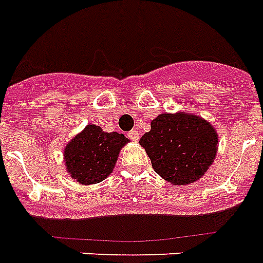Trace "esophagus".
<instances>
[{"mask_svg": "<svg viewBox=\"0 0 263 263\" xmlns=\"http://www.w3.org/2000/svg\"><path fill=\"white\" fill-rule=\"evenodd\" d=\"M127 137L130 140H133V141H138L140 140V134H138L137 130H130L129 133H127Z\"/></svg>", "mask_w": 263, "mask_h": 263, "instance_id": "34e87169", "label": "esophagus"}]
</instances>
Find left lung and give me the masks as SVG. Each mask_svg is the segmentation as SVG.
<instances>
[{
  "label": "left lung",
  "mask_w": 263,
  "mask_h": 263,
  "mask_svg": "<svg viewBox=\"0 0 263 263\" xmlns=\"http://www.w3.org/2000/svg\"><path fill=\"white\" fill-rule=\"evenodd\" d=\"M217 142L209 122L186 112L159 115L140 140L155 172L174 184L202 178L215 160Z\"/></svg>",
  "instance_id": "8db88e82"
}]
</instances>
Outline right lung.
Listing matches in <instances>:
<instances>
[{
	"label": "right lung",
	"instance_id": "1",
	"mask_svg": "<svg viewBox=\"0 0 263 263\" xmlns=\"http://www.w3.org/2000/svg\"><path fill=\"white\" fill-rule=\"evenodd\" d=\"M127 138L121 133H106L100 126L88 125L65 148V165L81 184L99 183L112 172L119 151Z\"/></svg>",
	"mask_w": 263,
	"mask_h": 263
}]
</instances>
